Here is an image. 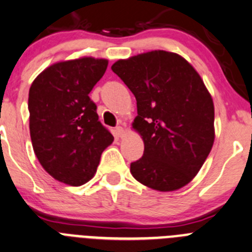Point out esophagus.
Returning a JSON list of instances; mask_svg holds the SVG:
<instances>
[{"instance_id": "obj_1", "label": "esophagus", "mask_w": 252, "mask_h": 252, "mask_svg": "<svg viewBox=\"0 0 252 252\" xmlns=\"http://www.w3.org/2000/svg\"><path fill=\"white\" fill-rule=\"evenodd\" d=\"M115 132H116V135L119 136V137H122V136L125 135V130L122 126H117L116 130H115Z\"/></svg>"}]
</instances>
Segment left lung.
I'll return each instance as SVG.
<instances>
[{"label": "left lung", "instance_id": "8db88e82", "mask_svg": "<svg viewBox=\"0 0 252 252\" xmlns=\"http://www.w3.org/2000/svg\"><path fill=\"white\" fill-rule=\"evenodd\" d=\"M137 101L132 128L145 143L131 174L143 186L172 191L202 168L215 138L214 104L198 71L179 54L152 50L112 64Z\"/></svg>", "mask_w": 252, "mask_h": 252}]
</instances>
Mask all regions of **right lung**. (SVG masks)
<instances>
[{"mask_svg":"<svg viewBox=\"0 0 252 252\" xmlns=\"http://www.w3.org/2000/svg\"><path fill=\"white\" fill-rule=\"evenodd\" d=\"M109 62L93 57L58 62L42 71L30 89L33 150L54 179L73 187L94 177L114 136L99 121L89 97Z\"/></svg>","mask_w":252,"mask_h":252,"instance_id":"1","label":"right lung"}]
</instances>
